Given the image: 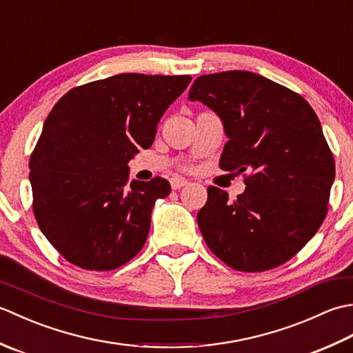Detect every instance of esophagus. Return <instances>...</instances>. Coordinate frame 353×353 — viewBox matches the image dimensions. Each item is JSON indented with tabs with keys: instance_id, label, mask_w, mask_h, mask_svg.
I'll list each match as a JSON object with an SVG mask.
<instances>
[{
	"instance_id": "34e87169",
	"label": "esophagus",
	"mask_w": 353,
	"mask_h": 353,
	"mask_svg": "<svg viewBox=\"0 0 353 353\" xmlns=\"http://www.w3.org/2000/svg\"><path fill=\"white\" fill-rule=\"evenodd\" d=\"M186 185H188V182H186L185 179H179V177L171 179V188L172 190H181V188H183V186H186Z\"/></svg>"
}]
</instances>
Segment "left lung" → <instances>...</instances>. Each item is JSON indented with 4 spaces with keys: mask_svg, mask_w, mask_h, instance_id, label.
<instances>
[{
    "mask_svg": "<svg viewBox=\"0 0 353 353\" xmlns=\"http://www.w3.org/2000/svg\"><path fill=\"white\" fill-rule=\"evenodd\" d=\"M190 100L221 118L229 141L220 168L250 171L235 201L208 188L197 214L208 247L239 272L282 265L320 229L335 179L316 112L302 95L249 71L200 76Z\"/></svg>",
    "mask_w": 353,
    "mask_h": 353,
    "instance_id": "1",
    "label": "left lung"
}]
</instances>
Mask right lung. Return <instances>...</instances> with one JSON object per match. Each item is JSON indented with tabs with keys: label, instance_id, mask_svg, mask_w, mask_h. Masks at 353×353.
<instances>
[{
	"label": "right lung",
	"instance_id": "add662e5",
	"mask_svg": "<svg viewBox=\"0 0 353 353\" xmlns=\"http://www.w3.org/2000/svg\"><path fill=\"white\" fill-rule=\"evenodd\" d=\"M190 81L118 74L72 88L51 109L28 163L33 212L71 264L108 272L144 247L154 201L171 186L162 177L129 183L127 163L152 147L157 123Z\"/></svg>",
	"mask_w": 353,
	"mask_h": 353
}]
</instances>
